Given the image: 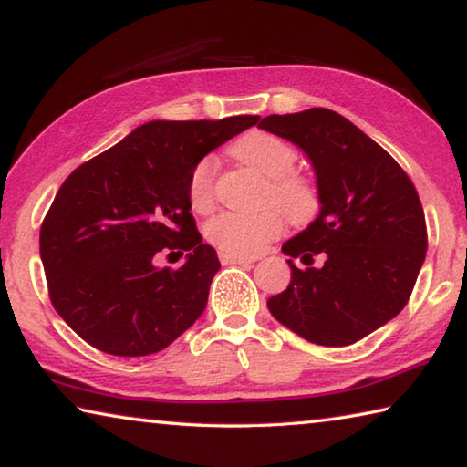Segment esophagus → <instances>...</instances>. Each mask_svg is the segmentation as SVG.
I'll list each match as a JSON object with an SVG mask.
<instances>
[{"label": "esophagus", "mask_w": 467, "mask_h": 467, "mask_svg": "<svg viewBox=\"0 0 467 467\" xmlns=\"http://www.w3.org/2000/svg\"><path fill=\"white\" fill-rule=\"evenodd\" d=\"M220 264L223 265H233V264H239V265H249L255 262V257H247V255H233V253H220Z\"/></svg>", "instance_id": "1"}]
</instances>
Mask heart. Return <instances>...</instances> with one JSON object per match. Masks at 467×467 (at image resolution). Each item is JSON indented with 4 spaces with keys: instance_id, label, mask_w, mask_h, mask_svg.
Segmentation results:
<instances>
[{
    "instance_id": "heart-1",
    "label": "heart",
    "mask_w": 467,
    "mask_h": 467,
    "mask_svg": "<svg viewBox=\"0 0 467 467\" xmlns=\"http://www.w3.org/2000/svg\"><path fill=\"white\" fill-rule=\"evenodd\" d=\"M234 156L255 169L267 179L265 197L274 202L290 220L303 223L317 212L319 193L303 175L292 172L296 164V150L288 141L265 131H253L241 138L233 148ZM216 158L203 156L192 169L187 183L189 205L195 212H208L214 205L216 183ZM280 210L264 208L257 212L224 210L205 224L208 241L224 253L233 255H255L267 243L282 233L284 216Z\"/></svg>"
}]
</instances>
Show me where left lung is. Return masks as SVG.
I'll return each mask as SVG.
<instances>
[{"label": "left lung", "instance_id": "left-lung-1", "mask_svg": "<svg viewBox=\"0 0 467 467\" xmlns=\"http://www.w3.org/2000/svg\"><path fill=\"white\" fill-rule=\"evenodd\" d=\"M259 128L309 156L319 216L282 244L290 284L267 300L282 326L319 346H350L404 309L426 257V223L416 187L393 158L336 110L270 115Z\"/></svg>", "mask_w": 467, "mask_h": 467}]
</instances>
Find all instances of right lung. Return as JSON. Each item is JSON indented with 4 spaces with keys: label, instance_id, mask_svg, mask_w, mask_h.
<instances>
[{
    "label": "right lung",
    "instance_id": "add662e5",
    "mask_svg": "<svg viewBox=\"0 0 467 467\" xmlns=\"http://www.w3.org/2000/svg\"><path fill=\"white\" fill-rule=\"evenodd\" d=\"M257 121H150L63 181L41 226V259L55 311L84 342L148 357L197 321L220 262L189 212V175ZM161 250L185 252L186 264L156 268Z\"/></svg>",
    "mask_w": 467,
    "mask_h": 467
}]
</instances>
